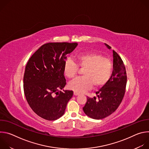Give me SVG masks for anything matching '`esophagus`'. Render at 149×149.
<instances>
[{"label":"esophagus","mask_w":149,"mask_h":149,"mask_svg":"<svg viewBox=\"0 0 149 149\" xmlns=\"http://www.w3.org/2000/svg\"><path fill=\"white\" fill-rule=\"evenodd\" d=\"M79 94L78 93H77V92H76V91H74V95H79Z\"/></svg>","instance_id":"obj_1"}]
</instances>
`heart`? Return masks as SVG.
I'll list each match as a JSON object with an SVG mask.
<instances>
[{
  "instance_id": "heart-1",
  "label": "heart",
  "mask_w": 149,
  "mask_h": 149,
  "mask_svg": "<svg viewBox=\"0 0 149 149\" xmlns=\"http://www.w3.org/2000/svg\"><path fill=\"white\" fill-rule=\"evenodd\" d=\"M74 62L67 59L63 65V73L70 79L77 74L79 67L84 69L82 77H78L68 84L70 89L77 93H82L90 89L102 87L110 79L113 70L111 61L96 52L78 54Z\"/></svg>"
}]
</instances>
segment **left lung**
Wrapping results in <instances>:
<instances>
[{
  "label": "left lung",
  "mask_w": 149,
  "mask_h": 149,
  "mask_svg": "<svg viewBox=\"0 0 149 149\" xmlns=\"http://www.w3.org/2000/svg\"><path fill=\"white\" fill-rule=\"evenodd\" d=\"M109 49L111 47L105 44ZM127 84V74L123 61L113 51V70L105 85L95 93L98 99L87 97L83 107L84 112L89 117L100 120L111 115L118 107L124 96Z\"/></svg>",
  "instance_id": "8db88e82"
}]
</instances>
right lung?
Listing matches in <instances>:
<instances>
[{
  "label": "right lung",
  "mask_w": 149,
  "mask_h": 149,
  "mask_svg": "<svg viewBox=\"0 0 149 149\" xmlns=\"http://www.w3.org/2000/svg\"><path fill=\"white\" fill-rule=\"evenodd\" d=\"M78 44L50 42L42 45L29 58L24 77V90L32 110L49 121L57 120L65 113L73 91H59L66 85L63 65L66 55Z\"/></svg>",
  "instance_id": "right-lung-1"
}]
</instances>
